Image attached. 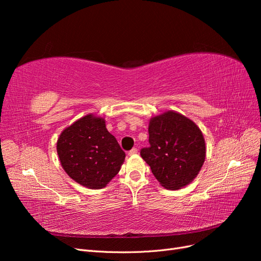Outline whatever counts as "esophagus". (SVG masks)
Here are the masks:
<instances>
[{"mask_svg":"<svg viewBox=\"0 0 261 261\" xmlns=\"http://www.w3.org/2000/svg\"><path fill=\"white\" fill-rule=\"evenodd\" d=\"M136 153H138V149L137 148H133L132 150H129V151H128L129 155H134V154H136Z\"/></svg>","mask_w":261,"mask_h":261,"instance_id":"esophagus-1","label":"esophagus"}]
</instances>
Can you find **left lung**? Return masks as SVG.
<instances>
[{"label":"left lung","mask_w":261,"mask_h":261,"mask_svg":"<svg viewBox=\"0 0 261 261\" xmlns=\"http://www.w3.org/2000/svg\"><path fill=\"white\" fill-rule=\"evenodd\" d=\"M148 132L150 146L141 149L140 155L159 183L173 191L191 183L206 156L198 126L184 115L168 111L150 120Z\"/></svg>","instance_id":"obj_1"}]
</instances>
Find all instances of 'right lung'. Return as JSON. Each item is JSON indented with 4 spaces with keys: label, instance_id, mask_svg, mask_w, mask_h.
Here are the masks:
<instances>
[{
    "label": "right lung",
    "instance_id": "obj_1",
    "mask_svg": "<svg viewBox=\"0 0 261 261\" xmlns=\"http://www.w3.org/2000/svg\"><path fill=\"white\" fill-rule=\"evenodd\" d=\"M58 154L63 169L78 184L103 188L118 172L125 152L106 127L105 118L86 115L62 132Z\"/></svg>",
    "mask_w": 261,
    "mask_h": 261
}]
</instances>
